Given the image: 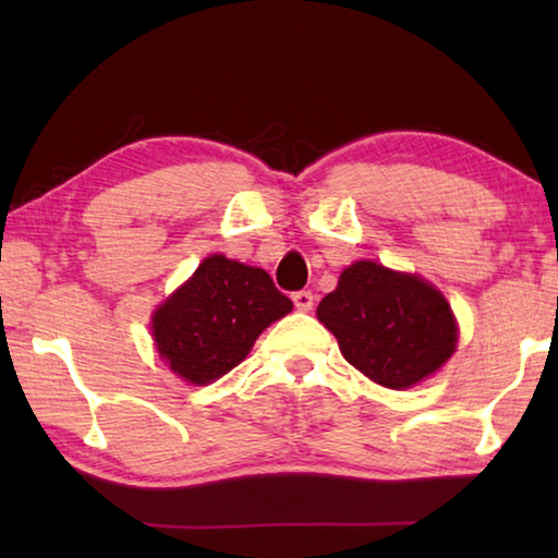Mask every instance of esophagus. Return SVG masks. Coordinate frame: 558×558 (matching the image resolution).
Wrapping results in <instances>:
<instances>
[{
    "instance_id": "34e87169",
    "label": "esophagus",
    "mask_w": 558,
    "mask_h": 558,
    "mask_svg": "<svg viewBox=\"0 0 558 558\" xmlns=\"http://www.w3.org/2000/svg\"><path fill=\"white\" fill-rule=\"evenodd\" d=\"M292 302H295V307L300 310V313H307V310H313L315 298L310 290H298V292H292Z\"/></svg>"
}]
</instances>
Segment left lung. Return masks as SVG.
<instances>
[{"mask_svg":"<svg viewBox=\"0 0 558 558\" xmlns=\"http://www.w3.org/2000/svg\"><path fill=\"white\" fill-rule=\"evenodd\" d=\"M317 317L347 362L389 389H409L438 372L458 342L456 317L436 288L372 260L339 276Z\"/></svg>","mask_w":558,"mask_h":558,"instance_id":"1","label":"left lung"}]
</instances>
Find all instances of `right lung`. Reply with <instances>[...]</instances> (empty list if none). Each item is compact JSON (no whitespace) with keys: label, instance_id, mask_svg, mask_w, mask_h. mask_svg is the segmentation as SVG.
Wrapping results in <instances>:
<instances>
[{"label":"right lung","instance_id":"add662e5","mask_svg":"<svg viewBox=\"0 0 558 558\" xmlns=\"http://www.w3.org/2000/svg\"><path fill=\"white\" fill-rule=\"evenodd\" d=\"M290 310L266 270L211 256L157 310L153 335L169 369L202 386L241 364L263 329Z\"/></svg>","mask_w":558,"mask_h":558}]
</instances>
